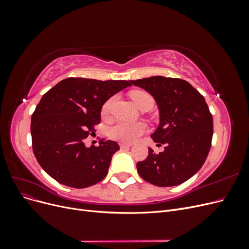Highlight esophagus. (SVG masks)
<instances>
[{"label":"esophagus","instance_id":"1","mask_svg":"<svg viewBox=\"0 0 249 249\" xmlns=\"http://www.w3.org/2000/svg\"><path fill=\"white\" fill-rule=\"evenodd\" d=\"M119 145H120V147L124 148V149H127V148H130L132 146V144H130V143H124V142L120 143Z\"/></svg>","mask_w":249,"mask_h":249}]
</instances>
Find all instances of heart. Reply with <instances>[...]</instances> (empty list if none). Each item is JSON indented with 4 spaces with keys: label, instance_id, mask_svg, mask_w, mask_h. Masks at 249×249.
Returning <instances> with one entry per match:
<instances>
[{
    "label": "heart",
    "instance_id": "1",
    "mask_svg": "<svg viewBox=\"0 0 249 249\" xmlns=\"http://www.w3.org/2000/svg\"><path fill=\"white\" fill-rule=\"evenodd\" d=\"M131 97L133 102L136 104V106L140 108L143 104L147 100H153L152 95L145 91H133L131 93ZM115 102V96L110 97L109 100L105 102L102 107V115L108 116L111 112L113 104ZM146 124L144 123H125V122H118L114 124L110 125L107 129L108 136L112 139H115L118 141L131 143L135 140H137L141 135L146 132Z\"/></svg>",
    "mask_w": 249,
    "mask_h": 249
}]
</instances>
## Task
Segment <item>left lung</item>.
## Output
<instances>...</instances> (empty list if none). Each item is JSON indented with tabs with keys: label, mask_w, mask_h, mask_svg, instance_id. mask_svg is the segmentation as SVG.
<instances>
[{
	"label": "left lung",
	"mask_w": 249,
	"mask_h": 249,
	"mask_svg": "<svg viewBox=\"0 0 249 249\" xmlns=\"http://www.w3.org/2000/svg\"><path fill=\"white\" fill-rule=\"evenodd\" d=\"M131 83L154 96L160 124L150 137L166 145L158 155L148 148L146 159L137 163L139 176L159 187L186 182L201 168L212 143L213 117L205 97L177 78L157 76Z\"/></svg>",
	"instance_id": "obj_1"
}]
</instances>
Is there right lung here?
Returning <instances> with one entry per match:
<instances>
[{
    "mask_svg": "<svg viewBox=\"0 0 249 249\" xmlns=\"http://www.w3.org/2000/svg\"><path fill=\"white\" fill-rule=\"evenodd\" d=\"M131 81L67 78L41 97L31 118L37 162L58 183L86 188L107 176L117 142L104 139L86 147L84 139L101 123L103 105Z\"/></svg>",
    "mask_w": 249,
    "mask_h": 249,
    "instance_id": "add662e5",
    "label": "right lung"
}]
</instances>
